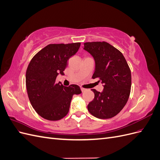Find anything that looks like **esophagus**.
<instances>
[{"instance_id": "1", "label": "esophagus", "mask_w": 160, "mask_h": 160, "mask_svg": "<svg viewBox=\"0 0 160 160\" xmlns=\"http://www.w3.org/2000/svg\"><path fill=\"white\" fill-rule=\"evenodd\" d=\"M81 91H82V92H85L87 89H85V88H81Z\"/></svg>"}]
</instances>
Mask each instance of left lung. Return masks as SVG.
Listing matches in <instances>:
<instances>
[{"label": "left lung", "instance_id": "8db88e82", "mask_svg": "<svg viewBox=\"0 0 160 160\" xmlns=\"http://www.w3.org/2000/svg\"><path fill=\"white\" fill-rule=\"evenodd\" d=\"M84 49L93 57L95 70L92 78L103 84L102 92L91 89L93 100L88 105L89 113L99 119H109L126 105L131 92L132 75L124 56L109 43L88 42Z\"/></svg>", "mask_w": 160, "mask_h": 160}]
</instances>
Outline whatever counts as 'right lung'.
<instances>
[{"mask_svg": "<svg viewBox=\"0 0 160 160\" xmlns=\"http://www.w3.org/2000/svg\"><path fill=\"white\" fill-rule=\"evenodd\" d=\"M81 42L49 44L34 56L26 71V87L31 105L41 117L49 121L63 118L69 111L73 95L81 93L77 85L56 83L64 75L67 62L78 51Z\"/></svg>", "mask_w": 160, "mask_h": 160, "instance_id": "1", "label": "right lung"}]
</instances>
